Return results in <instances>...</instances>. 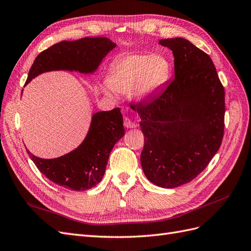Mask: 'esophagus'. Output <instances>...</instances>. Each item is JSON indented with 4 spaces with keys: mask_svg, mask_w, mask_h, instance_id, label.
<instances>
[{
    "mask_svg": "<svg viewBox=\"0 0 251 251\" xmlns=\"http://www.w3.org/2000/svg\"><path fill=\"white\" fill-rule=\"evenodd\" d=\"M124 126L127 128H134V127H137V124L134 123V121H132L130 118L126 117L124 119Z\"/></svg>",
    "mask_w": 251,
    "mask_h": 251,
    "instance_id": "esophagus-1",
    "label": "esophagus"
}]
</instances>
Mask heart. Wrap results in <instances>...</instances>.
<instances>
[{
    "instance_id": "heart-1",
    "label": "heart",
    "mask_w": 251,
    "mask_h": 251,
    "mask_svg": "<svg viewBox=\"0 0 251 251\" xmlns=\"http://www.w3.org/2000/svg\"><path fill=\"white\" fill-rule=\"evenodd\" d=\"M171 65L163 55L151 53H128L113 64L108 85L116 92L132 91L142 98L155 93L169 80Z\"/></svg>"
}]
</instances>
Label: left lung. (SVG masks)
Segmentation results:
<instances>
[{"mask_svg":"<svg viewBox=\"0 0 251 251\" xmlns=\"http://www.w3.org/2000/svg\"><path fill=\"white\" fill-rule=\"evenodd\" d=\"M159 44L173 51L175 78L151 100L133 108L141 118L144 174L151 183L174 188L198 176L221 146L225 92L204 51L181 37Z\"/></svg>","mask_w":251,"mask_h":251,"instance_id":"left-lung-1","label":"left lung"}]
</instances>
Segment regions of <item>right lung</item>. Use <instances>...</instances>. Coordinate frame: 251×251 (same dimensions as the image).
<instances>
[{
    "label": "right lung",
    "mask_w": 251,
    "mask_h": 251,
    "mask_svg": "<svg viewBox=\"0 0 251 251\" xmlns=\"http://www.w3.org/2000/svg\"><path fill=\"white\" fill-rule=\"evenodd\" d=\"M116 45L107 37H83L63 41L42 51L30 68L26 83L52 70H75L92 73ZM119 108L94 114L86 139L71 153L55 159L35 157L27 150L39 171L53 183L82 192L100 182L111 151L125 135Z\"/></svg>",
    "instance_id": "add662e5"
}]
</instances>
